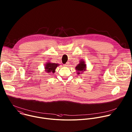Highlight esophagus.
I'll list each match as a JSON object with an SVG mask.
<instances>
[{
  "mask_svg": "<svg viewBox=\"0 0 132 132\" xmlns=\"http://www.w3.org/2000/svg\"><path fill=\"white\" fill-rule=\"evenodd\" d=\"M69 62H67L64 65V66L67 67V66H69Z\"/></svg>",
  "mask_w": 132,
  "mask_h": 132,
  "instance_id": "34e87169",
  "label": "esophagus"
}]
</instances>
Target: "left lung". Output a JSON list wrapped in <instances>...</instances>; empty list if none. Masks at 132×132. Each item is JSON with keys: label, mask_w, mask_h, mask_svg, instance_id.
Segmentation results:
<instances>
[{"label": "left lung", "mask_w": 132, "mask_h": 132, "mask_svg": "<svg viewBox=\"0 0 132 132\" xmlns=\"http://www.w3.org/2000/svg\"><path fill=\"white\" fill-rule=\"evenodd\" d=\"M76 69L78 75H80L83 72L86 70V65L85 64V62L83 60H81L80 61L79 64H78L76 67Z\"/></svg>", "instance_id": "8db88e82"}]
</instances>
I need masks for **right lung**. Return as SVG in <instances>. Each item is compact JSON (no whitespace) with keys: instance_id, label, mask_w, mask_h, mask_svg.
Instances as JSON below:
<instances>
[{"instance_id":"1","label":"right lung","mask_w":132,"mask_h":132,"mask_svg":"<svg viewBox=\"0 0 132 132\" xmlns=\"http://www.w3.org/2000/svg\"><path fill=\"white\" fill-rule=\"evenodd\" d=\"M60 65L56 63H52L48 62L45 65V71L48 73H54L55 72V69Z\"/></svg>"}]
</instances>
